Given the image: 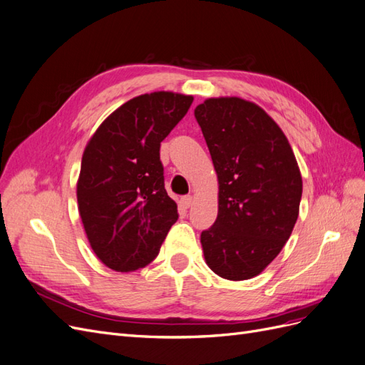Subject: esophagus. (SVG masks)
Returning <instances> with one entry per match:
<instances>
[{
  "label": "esophagus",
  "instance_id": "1",
  "mask_svg": "<svg viewBox=\"0 0 365 365\" xmlns=\"http://www.w3.org/2000/svg\"><path fill=\"white\" fill-rule=\"evenodd\" d=\"M180 202H181V205H182L184 208H189V207L193 204V196H190V195L182 196Z\"/></svg>",
  "mask_w": 365,
  "mask_h": 365
}]
</instances>
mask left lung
Here are the masks:
<instances>
[{
  "label": "left lung",
  "instance_id": "8db88e82",
  "mask_svg": "<svg viewBox=\"0 0 365 365\" xmlns=\"http://www.w3.org/2000/svg\"><path fill=\"white\" fill-rule=\"evenodd\" d=\"M219 182L217 217L201 233L219 277L248 280L279 256L300 210L302 173L288 138L263 109L240 97L195 109Z\"/></svg>",
  "mask_w": 365,
  "mask_h": 365
}]
</instances>
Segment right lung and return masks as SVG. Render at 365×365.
Here are the masks:
<instances>
[{
  "mask_svg": "<svg viewBox=\"0 0 365 365\" xmlns=\"http://www.w3.org/2000/svg\"><path fill=\"white\" fill-rule=\"evenodd\" d=\"M192 102L170 91L141 94L106 117L88 141L77 204L88 242L108 268H145L178 219L164 189L160 146Z\"/></svg>",
  "mask_w": 365,
  "mask_h": 365,
  "instance_id": "obj_1",
  "label": "right lung"
}]
</instances>
